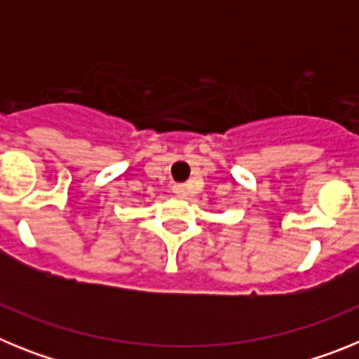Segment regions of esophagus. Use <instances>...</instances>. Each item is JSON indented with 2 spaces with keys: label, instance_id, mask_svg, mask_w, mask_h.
Returning <instances> with one entry per match:
<instances>
[{
  "label": "esophagus",
  "instance_id": "1",
  "mask_svg": "<svg viewBox=\"0 0 359 359\" xmlns=\"http://www.w3.org/2000/svg\"><path fill=\"white\" fill-rule=\"evenodd\" d=\"M174 194H176L177 198H187V194H189V189H187L185 185H176L174 187Z\"/></svg>",
  "mask_w": 359,
  "mask_h": 359
}]
</instances>
